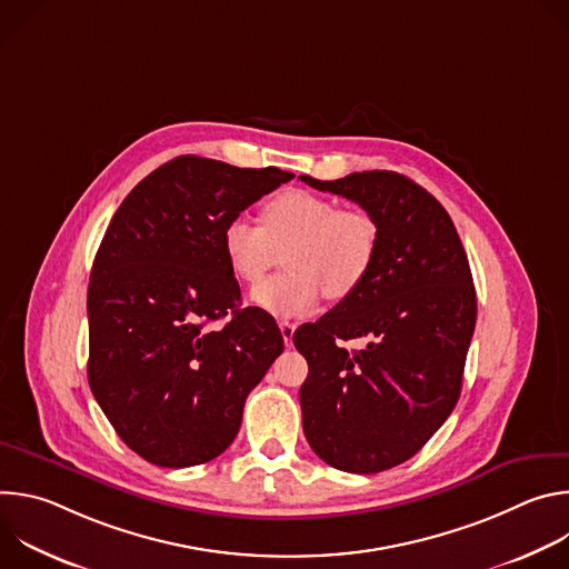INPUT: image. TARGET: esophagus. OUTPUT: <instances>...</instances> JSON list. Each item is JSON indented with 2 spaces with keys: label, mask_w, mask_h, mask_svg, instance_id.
I'll return each instance as SVG.
<instances>
[{
  "label": "esophagus",
  "mask_w": 569,
  "mask_h": 569,
  "mask_svg": "<svg viewBox=\"0 0 569 569\" xmlns=\"http://www.w3.org/2000/svg\"><path fill=\"white\" fill-rule=\"evenodd\" d=\"M279 329H281V336H283V342H286V347H292V336H295V323L292 321H288V319H281L279 321Z\"/></svg>",
  "instance_id": "34e87169"
}]
</instances>
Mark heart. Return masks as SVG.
Masks as SVG:
<instances>
[{
	"mask_svg": "<svg viewBox=\"0 0 569 569\" xmlns=\"http://www.w3.org/2000/svg\"><path fill=\"white\" fill-rule=\"evenodd\" d=\"M261 222L231 218L220 233V248L231 274L254 286L281 259L286 272L252 290V301L279 317L310 315L323 292L345 299L367 279L378 252V222L356 207L306 189L272 196Z\"/></svg>",
	"mask_w": 569,
	"mask_h": 569,
	"instance_id": "heart-1",
	"label": "heart"
}]
</instances>
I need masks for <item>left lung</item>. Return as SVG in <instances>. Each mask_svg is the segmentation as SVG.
<instances>
[{"label":"left lung","mask_w":569,"mask_h":569,"mask_svg":"<svg viewBox=\"0 0 569 569\" xmlns=\"http://www.w3.org/2000/svg\"><path fill=\"white\" fill-rule=\"evenodd\" d=\"M301 180L358 202L378 222L367 279L292 336L308 362L303 435L329 466L371 475L415 457L455 410L477 319L459 233L423 187L393 171ZM362 337L349 352L342 341Z\"/></svg>","instance_id":"obj_1"}]
</instances>
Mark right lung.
Segmentation results:
<instances>
[{"label": "right lung", "mask_w": 569, "mask_h": 569, "mask_svg": "<svg viewBox=\"0 0 569 569\" xmlns=\"http://www.w3.org/2000/svg\"><path fill=\"white\" fill-rule=\"evenodd\" d=\"M292 178L182 154L128 193L101 240L88 288V378L123 443L154 466L224 452L248 393L283 351L274 317L240 308L220 233Z\"/></svg>", "instance_id": "obj_1"}]
</instances>
